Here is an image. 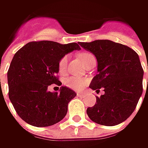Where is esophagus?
Returning <instances> with one entry per match:
<instances>
[{"label": "esophagus", "instance_id": "1", "mask_svg": "<svg viewBox=\"0 0 148 148\" xmlns=\"http://www.w3.org/2000/svg\"><path fill=\"white\" fill-rule=\"evenodd\" d=\"M77 96L79 97H84L85 96V93H77Z\"/></svg>", "mask_w": 148, "mask_h": 148}]
</instances>
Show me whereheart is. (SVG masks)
Segmentation results:
<instances>
[{
  "mask_svg": "<svg viewBox=\"0 0 148 148\" xmlns=\"http://www.w3.org/2000/svg\"><path fill=\"white\" fill-rule=\"evenodd\" d=\"M94 56L90 53L82 52L77 54V58L82 62L84 65H86L90 58H92ZM67 62V57L64 56L60 59L58 62V71L60 73H63L66 66ZM64 84L67 87L75 90H80L84 88V86L87 84V79L85 77H66L64 80Z\"/></svg>",
  "mask_w": 148,
  "mask_h": 148,
  "instance_id": "1",
  "label": "heart"
}]
</instances>
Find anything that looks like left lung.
I'll return each instance as SVG.
<instances>
[{"label": "left lung", "instance_id": "obj_1", "mask_svg": "<svg viewBox=\"0 0 148 148\" xmlns=\"http://www.w3.org/2000/svg\"><path fill=\"white\" fill-rule=\"evenodd\" d=\"M79 44L97 59L98 73L90 88L105 91L96 97L93 107L87 108L89 118L105 126L121 123L133 114L143 93V69L138 55L128 46L107 39Z\"/></svg>", "mask_w": 148, "mask_h": 148}]
</instances>
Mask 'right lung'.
<instances>
[{"label":"right lung","instance_id":"right-lung-1","mask_svg":"<svg viewBox=\"0 0 148 148\" xmlns=\"http://www.w3.org/2000/svg\"><path fill=\"white\" fill-rule=\"evenodd\" d=\"M81 48L77 43L30 42L18 50L7 72L9 98L18 115L35 127H48L61 121L67 105L77 94L66 86L50 92L52 84L61 86L58 62L66 54Z\"/></svg>","mask_w":148,"mask_h":148}]
</instances>
